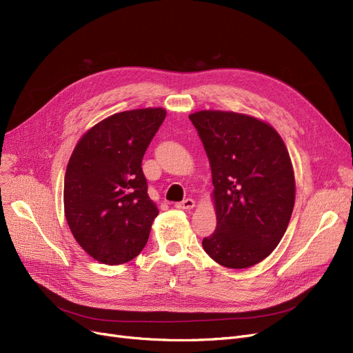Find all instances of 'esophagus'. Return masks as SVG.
<instances>
[{
	"instance_id": "obj_1",
	"label": "esophagus",
	"mask_w": 353,
	"mask_h": 353,
	"mask_svg": "<svg viewBox=\"0 0 353 353\" xmlns=\"http://www.w3.org/2000/svg\"><path fill=\"white\" fill-rule=\"evenodd\" d=\"M194 205H195V203H194L192 199H187V200H184V201H181V203H176V204H175V207L179 208V210H191Z\"/></svg>"
}]
</instances>
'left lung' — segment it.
<instances>
[{
	"label": "left lung",
	"mask_w": 353,
	"mask_h": 353,
	"mask_svg": "<svg viewBox=\"0 0 353 353\" xmlns=\"http://www.w3.org/2000/svg\"><path fill=\"white\" fill-rule=\"evenodd\" d=\"M213 176L217 228L203 248L217 263L243 270L263 261L292 214L295 181L283 139L258 119L204 110L190 116Z\"/></svg>",
	"instance_id": "8db88e82"
}]
</instances>
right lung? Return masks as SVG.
I'll return each mask as SVG.
<instances>
[{
	"label": "right lung",
	"instance_id": "obj_1",
	"mask_svg": "<svg viewBox=\"0 0 353 353\" xmlns=\"http://www.w3.org/2000/svg\"><path fill=\"white\" fill-rule=\"evenodd\" d=\"M163 108L117 112L81 137L65 174L69 229L98 262L120 265L148 243L159 210L148 195L143 154L163 123Z\"/></svg>",
	"mask_w": 353,
	"mask_h": 353
}]
</instances>
